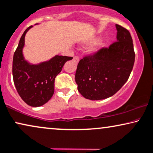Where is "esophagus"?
<instances>
[{"instance_id":"1","label":"esophagus","mask_w":153,"mask_h":153,"mask_svg":"<svg viewBox=\"0 0 153 153\" xmlns=\"http://www.w3.org/2000/svg\"><path fill=\"white\" fill-rule=\"evenodd\" d=\"M79 60H80V59H79V56H75L73 57V61H74L75 63H78Z\"/></svg>"}]
</instances>
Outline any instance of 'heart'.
<instances>
[{
	"label": "heart",
	"instance_id": "heart-1",
	"mask_svg": "<svg viewBox=\"0 0 153 153\" xmlns=\"http://www.w3.org/2000/svg\"><path fill=\"white\" fill-rule=\"evenodd\" d=\"M102 45H103V44L102 43V42H100V43H98L97 44V46H95V47L93 48V49H92V51H97L98 49H100V48H101Z\"/></svg>",
	"mask_w": 153,
	"mask_h": 153
}]
</instances>
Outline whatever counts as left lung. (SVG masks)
I'll use <instances>...</instances> for the list:
<instances>
[{
  "mask_svg": "<svg viewBox=\"0 0 153 153\" xmlns=\"http://www.w3.org/2000/svg\"><path fill=\"white\" fill-rule=\"evenodd\" d=\"M117 41L85 56L79 61L75 82L86 99L100 100L117 93L126 82L135 61L133 39L129 31L116 25Z\"/></svg>",
  "mask_w": 153,
  "mask_h": 153,
  "instance_id": "obj_1",
  "label": "left lung"
}]
</instances>
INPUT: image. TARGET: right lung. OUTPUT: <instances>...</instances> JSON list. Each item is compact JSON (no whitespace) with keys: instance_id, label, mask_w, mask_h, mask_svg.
Masks as SVG:
<instances>
[{"instance_id":"add662e5","label":"right lung","mask_w":153,"mask_h":153,"mask_svg":"<svg viewBox=\"0 0 153 153\" xmlns=\"http://www.w3.org/2000/svg\"><path fill=\"white\" fill-rule=\"evenodd\" d=\"M32 26L21 36L13 60V81L19 95L32 107H40L51 99L54 93V82L65 62L73 57L56 56L49 61L31 65L24 59L22 49L25 36Z\"/></svg>"}]
</instances>
